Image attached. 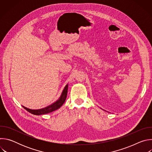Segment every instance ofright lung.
Here are the masks:
<instances>
[{
    "label": "right lung",
    "mask_w": 152,
    "mask_h": 152,
    "mask_svg": "<svg viewBox=\"0 0 152 152\" xmlns=\"http://www.w3.org/2000/svg\"><path fill=\"white\" fill-rule=\"evenodd\" d=\"M68 86H69V85L67 83L64 88V89L62 91V93H61L60 97H59V99L56 101L53 102V103L50 104V105H49L45 107H43V108H41V109H38V110H31V109H29V108H28V107L24 106H22L29 113H30L32 114L36 115L47 114L48 113L55 111L56 110L59 109V108H60L61 106L64 103L65 101H66L67 95Z\"/></svg>",
    "instance_id": "add662e5"
}]
</instances>
